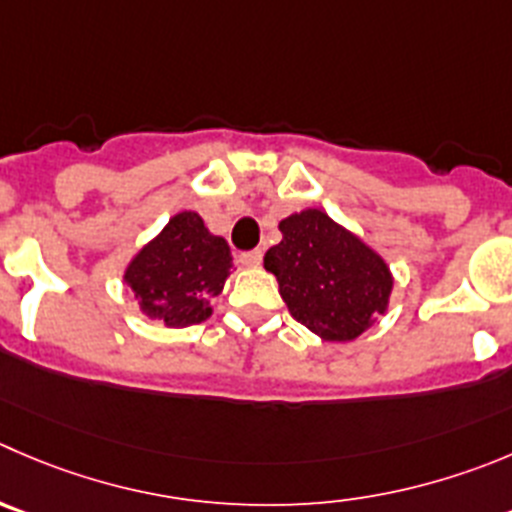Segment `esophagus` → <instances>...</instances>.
<instances>
[{
	"label": "esophagus",
	"instance_id": "34e87169",
	"mask_svg": "<svg viewBox=\"0 0 512 512\" xmlns=\"http://www.w3.org/2000/svg\"><path fill=\"white\" fill-rule=\"evenodd\" d=\"M261 259H264V253L256 248V251H243L238 253V264L241 266H248V269H256V266L261 264Z\"/></svg>",
	"mask_w": 512,
	"mask_h": 512
}]
</instances>
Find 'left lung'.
<instances>
[{
    "label": "left lung",
    "mask_w": 512,
    "mask_h": 512,
    "mask_svg": "<svg viewBox=\"0 0 512 512\" xmlns=\"http://www.w3.org/2000/svg\"><path fill=\"white\" fill-rule=\"evenodd\" d=\"M281 241L264 256L291 316L324 342H352L387 314L394 276L387 261L321 208L279 221Z\"/></svg>",
    "instance_id": "1"
}]
</instances>
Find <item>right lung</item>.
I'll list each match as a JSON object with an SVG mask.
<instances>
[{"label":"right lung","mask_w":512,"mask_h":512,"mask_svg":"<svg viewBox=\"0 0 512 512\" xmlns=\"http://www.w3.org/2000/svg\"><path fill=\"white\" fill-rule=\"evenodd\" d=\"M231 266L226 238L208 231L196 211H180L130 259L123 281L145 316L183 329L213 314L211 299L223 291Z\"/></svg>","instance_id":"right-lung-1"}]
</instances>
